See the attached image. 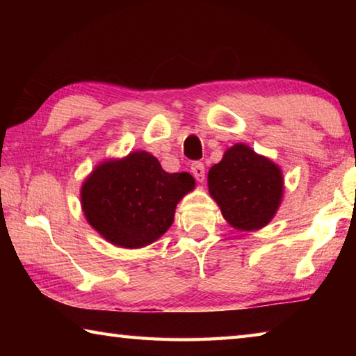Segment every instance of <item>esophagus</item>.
Returning <instances> with one entry per match:
<instances>
[{
	"mask_svg": "<svg viewBox=\"0 0 356 356\" xmlns=\"http://www.w3.org/2000/svg\"><path fill=\"white\" fill-rule=\"evenodd\" d=\"M191 172L193 176L196 177L197 182H204V179H206V168H204L201 161H195V163L191 165Z\"/></svg>",
	"mask_w": 356,
	"mask_h": 356,
	"instance_id": "esophagus-1",
	"label": "esophagus"
}]
</instances>
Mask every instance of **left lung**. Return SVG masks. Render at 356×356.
Listing matches in <instances>:
<instances>
[{
	"label": "left lung",
	"instance_id": "left-lung-1",
	"mask_svg": "<svg viewBox=\"0 0 356 356\" xmlns=\"http://www.w3.org/2000/svg\"><path fill=\"white\" fill-rule=\"evenodd\" d=\"M209 193L225 220L240 231L267 226L282 200L281 168L246 144L229 147L209 171Z\"/></svg>",
	"mask_w": 356,
	"mask_h": 356
}]
</instances>
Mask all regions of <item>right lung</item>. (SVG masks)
Returning <instances> with one entry per match:
<instances>
[{
  "label": "right lung",
  "instance_id": "1",
  "mask_svg": "<svg viewBox=\"0 0 356 356\" xmlns=\"http://www.w3.org/2000/svg\"><path fill=\"white\" fill-rule=\"evenodd\" d=\"M195 188L188 172L170 174L144 150L106 160L81 186V209L89 225L120 248H143L170 229L177 202Z\"/></svg>",
  "mask_w": 356,
  "mask_h": 356
}]
</instances>
